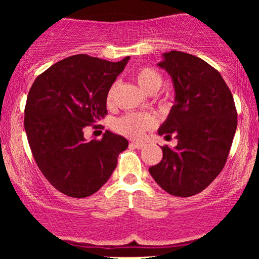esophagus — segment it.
Masks as SVG:
<instances>
[{"label": "esophagus", "instance_id": "34e87169", "mask_svg": "<svg viewBox=\"0 0 259 259\" xmlns=\"http://www.w3.org/2000/svg\"><path fill=\"white\" fill-rule=\"evenodd\" d=\"M130 145H132V146H134L135 148H142L145 146L144 142H138V141H133Z\"/></svg>", "mask_w": 259, "mask_h": 259}]
</instances>
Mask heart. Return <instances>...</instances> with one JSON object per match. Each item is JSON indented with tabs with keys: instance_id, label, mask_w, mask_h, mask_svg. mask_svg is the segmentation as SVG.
I'll list each match as a JSON object with an SVG mask.
<instances>
[{
	"instance_id": "heart-1",
	"label": "heart",
	"mask_w": 259,
	"mask_h": 259,
	"mask_svg": "<svg viewBox=\"0 0 259 259\" xmlns=\"http://www.w3.org/2000/svg\"><path fill=\"white\" fill-rule=\"evenodd\" d=\"M135 79L140 88L147 94H154V92L158 91L163 82L160 74L157 70L148 67L139 69L135 74ZM115 85H113L107 94V103L108 105L112 103ZM154 123H156V120L148 113H129V114L118 118L113 124V126L121 135H125L132 139H138L146 130L151 129L154 125Z\"/></svg>"
}]
</instances>
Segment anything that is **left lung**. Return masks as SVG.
<instances>
[{
    "mask_svg": "<svg viewBox=\"0 0 259 259\" xmlns=\"http://www.w3.org/2000/svg\"><path fill=\"white\" fill-rule=\"evenodd\" d=\"M162 57L157 65L170 75L175 97L158 134L174 133L178 145L162 147V160L148 170L168 194L189 197L206 189L224 168L237 113L228 85L212 65L180 51Z\"/></svg>",
    "mask_w": 259,
    "mask_h": 259,
    "instance_id": "8db88e82",
    "label": "left lung"
}]
</instances>
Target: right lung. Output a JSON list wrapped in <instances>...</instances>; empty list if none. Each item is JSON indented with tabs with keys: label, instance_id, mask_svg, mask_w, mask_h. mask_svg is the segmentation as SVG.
Wrapping results in <instances>:
<instances>
[{
	"label": "right lung",
	"instance_id": "1",
	"mask_svg": "<svg viewBox=\"0 0 259 259\" xmlns=\"http://www.w3.org/2000/svg\"><path fill=\"white\" fill-rule=\"evenodd\" d=\"M129 59L75 55L35 79L26 99L25 133L41 173L62 194L82 198L99 191L126 150L123 136L107 130L100 141H86L82 129L107 114V94Z\"/></svg>",
	"mask_w": 259,
	"mask_h": 259
}]
</instances>
